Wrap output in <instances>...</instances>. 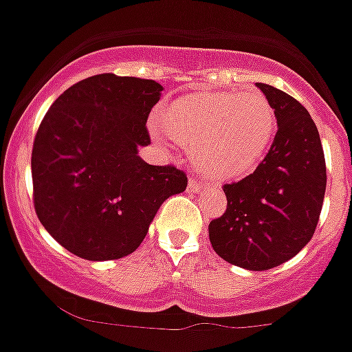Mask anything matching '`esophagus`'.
I'll return each mask as SVG.
<instances>
[{"label": "esophagus", "mask_w": 352, "mask_h": 352, "mask_svg": "<svg viewBox=\"0 0 352 352\" xmlns=\"http://www.w3.org/2000/svg\"><path fill=\"white\" fill-rule=\"evenodd\" d=\"M203 186H206V183H204L203 179H195V178L188 179V188H190V190L199 192L201 188H203Z\"/></svg>", "instance_id": "esophagus-1"}]
</instances>
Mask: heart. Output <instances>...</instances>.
Listing matches in <instances>:
<instances>
[{"mask_svg": "<svg viewBox=\"0 0 352 352\" xmlns=\"http://www.w3.org/2000/svg\"><path fill=\"white\" fill-rule=\"evenodd\" d=\"M170 138L195 151V164L214 178H238L257 167L275 138V109L261 91L199 93L162 113Z\"/></svg>", "mask_w": 352, "mask_h": 352, "instance_id": "heart-1", "label": "heart"}]
</instances>
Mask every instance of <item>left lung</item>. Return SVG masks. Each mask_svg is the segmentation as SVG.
<instances>
[{
    "instance_id": "1",
    "label": "left lung",
    "mask_w": 352,
    "mask_h": 352,
    "mask_svg": "<svg viewBox=\"0 0 352 352\" xmlns=\"http://www.w3.org/2000/svg\"><path fill=\"white\" fill-rule=\"evenodd\" d=\"M275 109L273 144L247 178L226 183V213L210 222L213 250L252 272L294 257L314 236L326 192L321 138L309 111L287 93L257 82Z\"/></svg>"
}]
</instances>
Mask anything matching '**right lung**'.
<instances>
[{
    "mask_svg": "<svg viewBox=\"0 0 352 352\" xmlns=\"http://www.w3.org/2000/svg\"><path fill=\"white\" fill-rule=\"evenodd\" d=\"M162 86L98 74L70 86L43 116L31 151L33 204L49 234L88 261L138 250L167 197L186 188L174 166H149L148 121Z\"/></svg>",
    "mask_w": 352,
    "mask_h": 352,
    "instance_id": "add662e5",
    "label": "right lung"
}]
</instances>
